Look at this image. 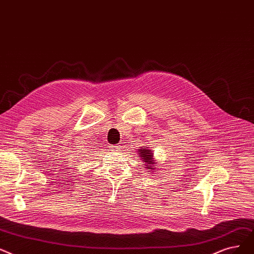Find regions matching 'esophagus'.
<instances>
[{
  "label": "esophagus",
  "instance_id": "esophagus-1",
  "mask_svg": "<svg viewBox=\"0 0 254 254\" xmlns=\"http://www.w3.org/2000/svg\"><path fill=\"white\" fill-rule=\"evenodd\" d=\"M111 150L116 151V152H119V151L121 150V147L118 146V144H113V146H111Z\"/></svg>",
  "mask_w": 254,
  "mask_h": 254
}]
</instances>
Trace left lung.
Wrapping results in <instances>:
<instances>
[{
	"label": "left lung",
	"instance_id": "1",
	"mask_svg": "<svg viewBox=\"0 0 254 254\" xmlns=\"http://www.w3.org/2000/svg\"><path fill=\"white\" fill-rule=\"evenodd\" d=\"M137 154L138 158H140L144 163L143 168H146L150 173L156 170L157 162L154 159V153L152 150H150L148 147H139V149H137Z\"/></svg>",
	"mask_w": 254,
	"mask_h": 254
}]
</instances>
